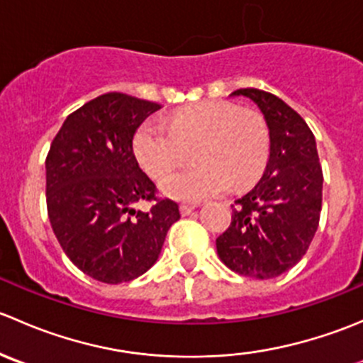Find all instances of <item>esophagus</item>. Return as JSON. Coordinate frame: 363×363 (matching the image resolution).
I'll return each mask as SVG.
<instances>
[{"label": "esophagus", "instance_id": "obj_1", "mask_svg": "<svg viewBox=\"0 0 363 363\" xmlns=\"http://www.w3.org/2000/svg\"><path fill=\"white\" fill-rule=\"evenodd\" d=\"M193 211H195V205H188V203L181 205V214L182 216H189Z\"/></svg>", "mask_w": 363, "mask_h": 363}]
</instances>
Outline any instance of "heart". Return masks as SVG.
Here are the masks:
<instances>
[{
  "mask_svg": "<svg viewBox=\"0 0 363 363\" xmlns=\"http://www.w3.org/2000/svg\"><path fill=\"white\" fill-rule=\"evenodd\" d=\"M193 151L195 167L172 172L160 182L163 195L200 202L251 186L269 161L265 117L230 101H205L175 112L170 126L147 121L137 130L133 151L151 177H161Z\"/></svg>",
  "mask_w": 363,
  "mask_h": 363,
  "instance_id": "b5f03b06",
  "label": "heart"
}]
</instances>
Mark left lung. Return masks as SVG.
Here are the masks:
<instances>
[{"mask_svg": "<svg viewBox=\"0 0 363 363\" xmlns=\"http://www.w3.org/2000/svg\"><path fill=\"white\" fill-rule=\"evenodd\" d=\"M258 105L270 133L263 177L232 205V223L216 239L221 262L240 276L272 279L302 259L318 230L323 172L306 121L265 91L237 89Z\"/></svg>", "mask_w": 363, "mask_h": 363, "instance_id": "1", "label": "left lung"}]
</instances>
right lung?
<instances>
[{
    "label": "right lung",
    "instance_id": "obj_1",
    "mask_svg": "<svg viewBox=\"0 0 363 363\" xmlns=\"http://www.w3.org/2000/svg\"><path fill=\"white\" fill-rule=\"evenodd\" d=\"M161 105L107 93L69 113L45 160L47 212L65 255L84 274L119 284L158 259L179 205L160 200L138 167L133 137ZM155 201L149 211L135 203Z\"/></svg>",
    "mask_w": 363,
    "mask_h": 363
}]
</instances>
